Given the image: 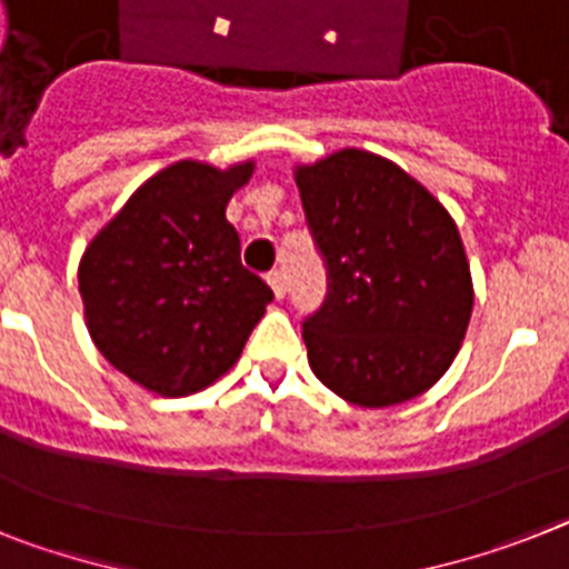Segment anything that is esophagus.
I'll list each match as a JSON object with an SVG mask.
<instances>
[{
	"label": "esophagus",
	"mask_w": 569,
	"mask_h": 569,
	"mask_svg": "<svg viewBox=\"0 0 569 569\" xmlns=\"http://www.w3.org/2000/svg\"><path fill=\"white\" fill-rule=\"evenodd\" d=\"M266 280H269L274 298H283V295H286V274H283V271H277V269L269 271V277H266Z\"/></svg>",
	"instance_id": "1"
}]
</instances>
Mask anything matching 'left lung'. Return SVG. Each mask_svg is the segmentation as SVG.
Here are the masks:
<instances>
[{
  "label": "left lung",
  "instance_id": "8db88e82",
  "mask_svg": "<svg viewBox=\"0 0 569 569\" xmlns=\"http://www.w3.org/2000/svg\"><path fill=\"white\" fill-rule=\"evenodd\" d=\"M329 269V303L303 323L312 373L343 402L390 408L431 390L462 347L475 283L457 222L376 152L295 164Z\"/></svg>",
  "mask_w": 569,
  "mask_h": 569
}]
</instances>
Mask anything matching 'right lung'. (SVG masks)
<instances>
[{"instance_id":"add662e5","label":"right lung","mask_w":569,"mask_h":569,"mask_svg":"<svg viewBox=\"0 0 569 569\" xmlns=\"http://www.w3.org/2000/svg\"><path fill=\"white\" fill-rule=\"evenodd\" d=\"M254 159H181L127 199L78 266L86 329L109 365L167 399L226 376L271 303L226 219Z\"/></svg>"}]
</instances>
